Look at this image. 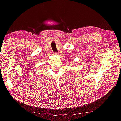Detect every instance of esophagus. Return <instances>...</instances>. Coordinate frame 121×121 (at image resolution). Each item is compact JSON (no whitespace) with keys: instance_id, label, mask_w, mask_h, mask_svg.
I'll use <instances>...</instances> for the list:
<instances>
[{"instance_id":"1","label":"esophagus","mask_w":121,"mask_h":121,"mask_svg":"<svg viewBox=\"0 0 121 121\" xmlns=\"http://www.w3.org/2000/svg\"><path fill=\"white\" fill-rule=\"evenodd\" d=\"M53 55H57L58 54V52H53Z\"/></svg>"}]
</instances>
